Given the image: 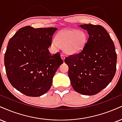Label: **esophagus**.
<instances>
[{
  "label": "esophagus",
  "mask_w": 122,
  "mask_h": 122,
  "mask_svg": "<svg viewBox=\"0 0 122 122\" xmlns=\"http://www.w3.org/2000/svg\"><path fill=\"white\" fill-rule=\"evenodd\" d=\"M61 58H62V60H65V55H64V54H61Z\"/></svg>",
  "instance_id": "obj_1"
}]
</instances>
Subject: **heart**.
<instances>
[{"mask_svg":"<svg viewBox=\"0 0 122 122\" xmlns=\"http://www.w3.org/2000/svg\"><path fill=\"white\" fill-rule=\"evenodd\" d=\"M87 35L81 30L69 29L61 30L56 35V39L52 40V45L58 49L64 47V51L70 55H75L83 51L87 44Z\"/></svg>","mask_w":122,"mask_h":122,"instance_id":"heart-1","label":"heart"}]
</instances>
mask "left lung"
<instances>
[{"label": "left lung", "instance_id": "left-lung-1", "mask_svg": "<svg viewBox=\"0 0 122 122\" xmlns=\"http://www.w3.org/2000/svg\"><path fill=\"white\" fill-rule=\"evenodd\" d=\"M89 34L85 48L80 53L66 57L68 76L77 93L93 95L111 82L115 76L117 55L114 42L99 25L82 24Z\"/></svg>", "mask_w": 122, "mask_h": 122}]
</instances>
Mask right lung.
I'll use <instances>...</instances> for the list:
<instances>
[{
  "label": "right lung",
  "instance_id": "right-lung-1",
  "mask_svg": "<svg viewBox=\"0 0 122 122\" xmlns=\"http://www.w3.org/2000/svg\"><path fill=\"white\" fill-rule=\"evenodd\" d=\"M57 28H20L10 39L4 65L13 87L29 97H40L49 90L53 78L63 61L60 53H50Z\"/></svg>",
  "mask_w": 122,
  "mask_h": 122
}]
</instances>
